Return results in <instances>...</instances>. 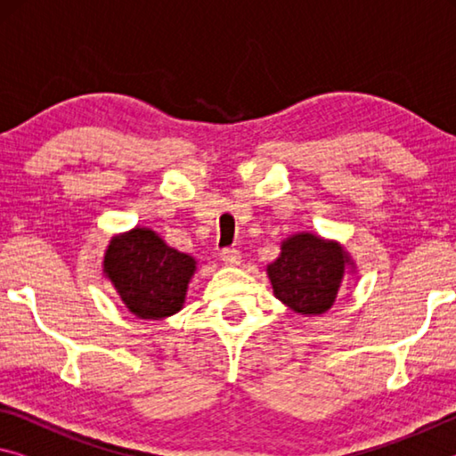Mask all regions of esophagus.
Returning <instances> with one entry per match:
<instances>
[{
  "label": "esophagus",
  "instance_id": "obj_1",
  "mask_svg": "<svg viewBox=\"0 0 456 456\" xmlns=\"http://www.w3.org/2000/svg\"><path fill=\"white\" fill-rule=\"evenodd\" d=\"M221 261L225 265H239L241 264V256H239L237 249H231V247H227V249L221 251Z\"/></svg>",
  "mask_w": 456,
  "mask_h": 456
}]
</instances>
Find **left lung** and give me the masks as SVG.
I'll list each match as a JSON object with an SVG mask.
<instances>
[{
	"instance_id": "left-lung-1",
	"label": "left lung",
	"mask_w": 456,
	"mask_h": 456,
	"mask_svg": "<svg viewBox=\"0 0 456 456\" xmlns=\"http://www.w3.org/2000/svg\"><path fill=\"white\" fill-rule=\"evenodd\" d=\"M350 256L336 241L314 233H296L267 265L273 296L296 314L320 315L334 305Z\"/></svg>"
}]
</instances>
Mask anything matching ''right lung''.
<instances>
[{
    "label": "right lung",
    "mask_w": 456,
    "mask_h": 456,
    "mask_svg": "<svg viewBox=\"0 0 456 456\" xmlns=\"http://www.w3.org/2000/svg\"><path fill=\"white\" fill-rule=\"evenodd\" d=\"M195 269V259L146 227L112 237L104 253L106 277L128 312L141 320H163L179 312Z\"/></svg>",
    "instance_id": "right-lung-1"
}]
</instances>
